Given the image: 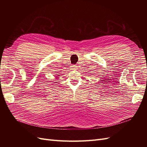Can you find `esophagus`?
I'll list each match as a JSON object with an SVG mask.
<instances>
[{
    "label": "esophagus",
    "mask_w": 147,
    "mask_h": 147,
    "mask_svg": "<svg viewBox=\"0 0 147 147\" xmlns=\"http://www.w3.org/2000/svg\"><path fill=\"white\" fill-rule=\"evenodd\" d=\"M77 69V66L76 65H71V69L72 70H75Z\"/></svg>",
    "instance_id": "obj_1"
}]
</instances>
